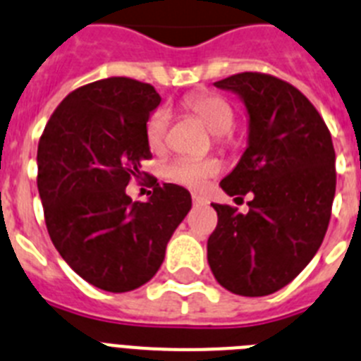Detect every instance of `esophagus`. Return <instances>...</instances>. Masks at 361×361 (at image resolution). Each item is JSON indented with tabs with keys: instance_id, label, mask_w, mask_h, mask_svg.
Listing matches in <instances>:
<instances>
[{
	"instance_id": "34e87169",
	"label": "esophagus",
	"mask_w": 361,
	"mask_h": 361,
	"mask_svg": "<svg viewBox=\"0 0 361 361\" xmlns=\"http://www.w3.org/2000/svg\"><path fill=\"white\" fill-rule=\"evenodd\" d=\"M192 202H194V205H207V203H209V200L203 198V196H200V194H192Z\"/></svg>"
}]
</instances>
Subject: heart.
<instances>
[{
	"mask_svg": "<svg viewBox=\"0 0 361 361\" xmlns=\"http://www.w3.org/2000/svg\"><path fill=\"white\" fill-rule=\"evenodd\" d=\"M185 105L211 128L219 145H228L231 130L236 123V114L233 105L224 96L214 92H198L185 99ZM171 120L172 116L167 106H158L150 114L145 136L152 150H161L165 147ZM219 169L221 163L216 158H176L165 167V176L174 183L185 185L190 189H202L207 181L218 174Z\"/></svg>",
	"mask_w": 361,
	"mask_h": 361,
	"instance_id": "b5f03b06",
	"label": "heart"
}]
</instances>
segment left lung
Returning a JSON list of instances; mask_svg holds the SVG:
<instances>
[{
  "label": "left lung",
  "instance_id": "left-lung-1",
  "mask_svg": "<svg viewBox=\"0 0 361 361\" xmlns=\"http://www.w3.org/2000/svg\"><path fill=\"white\" fill-rule=\"evenodd\" d=\"M214 85L240 94L249 112V147L219 185L228 196L255 198L247 214L212 203L218 225L207 241V259L227 290L267 296L293 281L324 241L336 154L324 118L287 81L240 72Z\"/></svg>",
  "mask_w": 361,
  "mask_h": 361
}]
</instances>
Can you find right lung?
Returning <instances> with one entry per match:
<instances>
[{"instance_id":"obj_1","label":"right lung","mask_w":361,"mask_h":361,"mask_svg":"<svg viewBox=\"0 0 361 361\" xmlns=\"http://www.w3.org/2000/svg\"><path fill=\"white\" fill-rule=\"evenodd\" d=\"M159 102L154 87L133 78L92 81L59 103L37 145L50 240L72 271L109 293L137 289L158 272L192 205L174 183H154L145 203L125 192L152 158L145 127Z\"/></svg>"}]
</instances>
